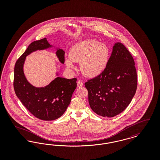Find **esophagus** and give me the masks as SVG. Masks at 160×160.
<instances>
[{"label": "esophagus", "instance_id": "obj_1", "mask_svg": "<svg viewBox=\"0 0 160 160\" xmlns=\"http://www.w3.org/2000/svg\"><path fill=\"white\" fill-rule=\"evenodd\" d=\"M83 86V83L80 81V80H78L77 82V86L78 87H82Z\"/></svg>", "mask_w": 160, "mask_h": 160}]
</instances>
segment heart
Here are the masks:
<instances>
[{
    "instance_id": "obj_1",
    "label": "heart",
    "mask_w": 160,
    "mask_h": 160,
    "mask_svg": "<svg viewBox=\"0 0 160 160\" xmlns=\"http://www.w3.org/2000/svg\"><path fill=\"white\" fill-rule=\"evenodd\" d=\"M65 59L67 67L75 68L74 62L80 63L85 76L95 77L102 74L108 65L110 50L106 44L95 39H87L72 46Z\"/></svg>"
}]
</instances>
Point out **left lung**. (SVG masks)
<instances>
[{"mask_svg": "<svg viewBox=\"0 0 160 160\" xmlns=\"http://www.w3.org/2000/svg\"><path fill=\"white\" fill-rule=\"evenodd\" d=\"M84 86L92 110L101 116L113 117L128 107L137 89V72L132 56L121 42L114 44L104 71Z\"/></svg>", "mask_w": 160, "mask_h": 160, "instance_id": "8db88e82", "label": "left lung"}]
</instances>
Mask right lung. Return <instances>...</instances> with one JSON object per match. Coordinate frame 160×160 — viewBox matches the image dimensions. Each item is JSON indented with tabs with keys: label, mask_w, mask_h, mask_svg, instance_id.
Returning <instances> with one entry per match:
<instances>
[{
	"label": "right lung",
	"mask_w": 160,
	"mask_h": 160,
	"mask_svg": "<svg viewBox=\"0 0 160 160\" xmlns=\"http://www.w3.org/2000/svg\"><path fill=\"white\" fill-rule=\"evenodd\" d=\"M47 38L33 41L17 61L14 67V88L15 94L24 107L34 116L42 121H53L60 118L69 106L77 87V78L67 79L58 76L45 87L32 85L24 74L26 57L37 50L52 47ZM56 54L61 63L65 62V52L57 48Z\"/></svg>",
	"instance_id": "right-lung-1"
}]
</instances>
